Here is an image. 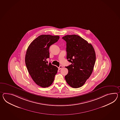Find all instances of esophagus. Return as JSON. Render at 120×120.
Returning <instances> with one entry per match:
<instances>
[{
    "label": "esophagus",
    "instance_id": "obj_1",
    "mask_svg": "<svg viewBox=\"0 0 120 120\" xmlns=\"http://www.w3.org/2000/svg\"><path fill=\"white\" fill-rule=\"evenodd\" d=\"M62 68V66H61V65H60L59 67V70H60L61 69V68Z\"/></svg>",
    "mask_w": 120,
    "mask_h": 120
}]
</instances>
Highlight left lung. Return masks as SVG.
<instances>
[{
  "instance_id": "left-lung-1",
  "label": "left lung",
  "mask_w": 120,
  "mask_h": 120,
  "mask_svg": "<svg viewBox=\"0 0 120 120\" xmlns=\"http://www.w3.org/2000/svg\"><path fill=\"white\" fill-rule=\"evenodd\" d=\"M66 42L68 61L71 64L65 67L68 73L65 76L68 84L73 88H80L91 76L96 61L92 45L76 35L62 38Z\"/></svg>"
}]
</instances>
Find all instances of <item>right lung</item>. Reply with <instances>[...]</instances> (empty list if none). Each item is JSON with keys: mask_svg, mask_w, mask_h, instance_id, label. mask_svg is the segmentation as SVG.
I'll return each mask as SVG.
<instances>
[{"mask_svg": "<svg viewBox=\"0 0 120 120\" xmlns=\"http://www.w3.org/2000/svg\"><path fill=\"white\" fill-rule=\"evenodd\" d=\"M58 35H42L29 45L25 63L29 75L37 85L42 88L52 84L58 68L47 61L50 46L59 39Z\"/></svg>", "mask_w": 120, "mask_h": 120, "instance_id": "add662e5", "label": "right lung"}]
</instances>
